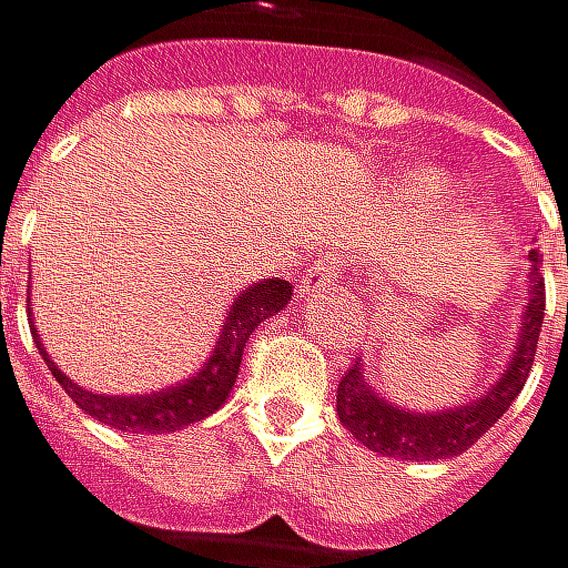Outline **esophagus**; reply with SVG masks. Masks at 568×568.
<instances>
[{
	"label": "esophagus",
	"instance_id": "obj_1",
	"mask_svg": "<svg viewBox=\"0 0 568 568\" xmlns=\"http://www.w3.org/2000/svg\"><path fill=\"white\" fill-rule=\"evenodd\" d=\"M339 278H343V258L333 255V252H326L320 262H313V265L303 272V278H300V296L310 300V296H316V293H326V290L336 286Z\"/></svg>",
	"mask_w": 568,
	"mask_h": 568
}]
</instances>
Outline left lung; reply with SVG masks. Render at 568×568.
Instances as JSON below:
<instances>
[{"label": "left lung", "instance_id": "left-lung-1", "mask_svg": "<svg viewBox=\"0 0 568 568\" xmlns=\"http://www.w3.org/2000/svg\"><path fill=\"white\" fill-rule=\"evenodd\" d=\"M542 316H546V286L539 278V255L532 252V290H529V306L523 320V336H519V346L506 376L499 379V386H493V393L453 413L416 416L379 399V393H373L369 383L363 379V369H359L363 363H353L336 393L339 423L366 449L383 453L389 459H449V456L466 453L476 439H483L486 429H493V423H499V416L523 393L529 369H532L536 346H539Z\"/></svg>", "mask_w": 568, "mask_h": 568}]
</instances>
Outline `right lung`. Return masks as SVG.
<instances>
[{"label": "right lung", "instance_id": "1", "mask_svg": "<svg viewBox=\"0 0 568 568\" xmlns=\"http://www.w3.org/2000/svg\"><path fill=\"white\" fill-rule=\"evenodd\" d=\"M290 300H293V282H286V278H262V282H255V286H248L245 293H239V300L229 310V320L222 326V336H219L212 359L192 379H185L172 389L152 393V396H95V393H85L72 379H65V373H59V366L45 353L42 356H45V366L55 376V383L92 419H99L112 429H122V433H175L182 426L205 419L209 413H215L225 403V396L235 386L242 349H245L248 336L258 329V323L275 316ZM32 336H36V329H32Z\"/></svg>", "mask_w": 568, "mask_h": 568}]
</instances>
